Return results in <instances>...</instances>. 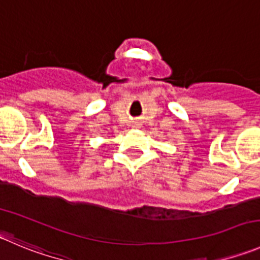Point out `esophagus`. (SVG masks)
I'll return each instance as SVG.
<instances>
[{"mask_svg": "<svg viewBox=\"0 0 260 260\" xmlns=\"http://www.w3.org/2000/svg\"><path fill=\"white\" fill-rule=\"evenodd\" d=\"M137 126H139V123H138V122H134V127H137Z\"/></svg>", "mask_w": 260, "mask_h": 260, "instance_id": "obj_1", "label": "esophagus"}]
</instances>
